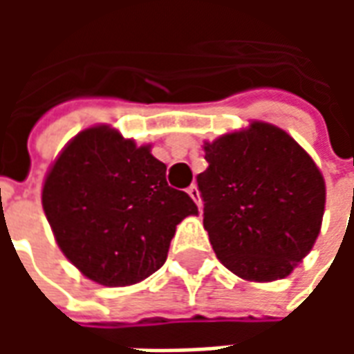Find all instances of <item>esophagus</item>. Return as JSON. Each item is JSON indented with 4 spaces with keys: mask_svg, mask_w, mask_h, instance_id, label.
<instances>
[{
    "mask_svg": "<svg viewBox=\"0 0 354 354\" xmlns=\"http://www.w3.org/2000/svg\"><path fill=\"white\" fill-rule=\"evenodd\" d=\"M187 193H189V197L197 203V207L201 208V197H199V189H197V185H189V187H187Z\"/></svg>",
    "mask_w": 354,
    "mask_h": 354,
    "instance_id": "34e87169",
    "label": "esophagus"
}]
</instances>
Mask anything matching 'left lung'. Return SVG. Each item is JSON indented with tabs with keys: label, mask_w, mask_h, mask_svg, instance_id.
<instances>
[{
	"label": "left lung",
	"mask_w": 354,
	"mask_h": 354,
	"mask_svg": "<svg viewBox=\"0 0 354 354\" xmlns=\"http://www.w3.org/2000/svg\"><path fill=\"white\" fill-rule=\"evenodd\" d=\"M197 176L203 223L218 260L241 279L288 277L319 237L326 187L304 147L269 123L205 144Z\"/></svg>",
	"instance_id": "obj_1"
}]
</instances>
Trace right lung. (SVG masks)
Instances as JSON below:
<instances>
[{"instance_id": "add662e5", "label": "right lung", "mask_w": 354, "mask_h": 354, "mask_svg": "<svg viewBox=\"0 0 354 354\" xmlns=\"http://www.w3.org/2000/svg\"><path fill=\"white\" fill-rule=\"evenodd\" d=\"M60 250L91 281L129 286L167 260L176 225L197 207L167 184V165L106 124L58 155L41 193Z\"/></svg>"}]
</instances>
